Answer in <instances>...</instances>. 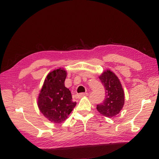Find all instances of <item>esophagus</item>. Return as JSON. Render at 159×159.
I'll return each mask as SVG.
<instances>
[{"mask_svg":"<svg viewBox=\"0 0 159 159\" xmlns=\"http://www.w3.org/2000/svg\"><path fill=\"white\" fill-rule=\"evenodd\" d=\"M87 93H81L80 94L78 95V97L79 98H81V97H83V96H85V95H87Z\"/></svg>","mask_w":159,"mask_h":159,"instance_id":"obj_1","label":"esophagus"}]
</instances>
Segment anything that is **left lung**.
<instances>
[{"label": "left lung", "mask_w": 159, "mask_h": 159, "mask_svg": "<svg viewBox=\"0 0 159 159\" xmlns=\"http://www.w3.org/2000/svg\"><path fill=\"white\" fill-rule=\"evenodd\" d=\"M106 93L102 103L97 105L98 111L106 117H112L119 114L123 108L125 102V94L118 77L114 74L106 70L99 77Z\"/></svg>", "instance_id": "8db88e82"}]
</instances>
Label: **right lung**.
Wrapping results in <instances>:
<instances>
[{
  "label": "right lung",
  "instance_id": "right-lung-1",
  "mask_svg": "<svg viewBox=\"0 0 159 159\" xmlns=\"http://www.w3.org/2000/svg\"><path fill=\"white\" fill-rule=\"evenodd\" d=\"M66 78V72L64 69L49 73L39 96L40 111L54 123L65 120L76 104L72 101L70 91L64 85Z\"/></svg>",
  "mask_w": 159,
  "mask_h": 159
}]
</instances>
